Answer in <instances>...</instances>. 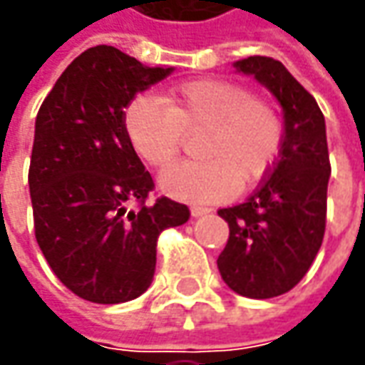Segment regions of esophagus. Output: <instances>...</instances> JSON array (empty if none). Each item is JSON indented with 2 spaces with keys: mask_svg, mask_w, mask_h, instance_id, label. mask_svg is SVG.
I'll return each instance as SVG.
<instances>
[{
  "mask_svg": "<svg viewBox=\"0 0 365 365\" xmlns=\"http://www.w3.org/2000/svg\"><path fill=\"white\" fill-rule=\"evenodd\" d=\"M190 212H192L193 217H200V215H205L212 212V207H205V205H192L190 207Z\"/></svg>",
  "mask_w": 365,
  "mask_h": 365,
  "instance_id": "1",
  "label": "esophagus"
}]
</instances>
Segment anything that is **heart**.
<instances>
[{"label": "heart", "instance_id": "1", "mask_svg": "<svg viewBox=\"0 0 365 365\" xmlns=\"http://www.w3.org/2000/svg\"><path fill=\"white\" fill-rule=\"evenodd\" d=\"M125 131L135 153L158 170L180 153L185 133L203 131L202 162L168 168L160 187L185 202H220L276 165L286 128L274 101L237 81L207 78L168 89L163 101L133 98L125 108Z\"/></svg>", "mask_w": 365, "mask_h": 365}]
</instances>
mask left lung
I'll return each instance as SVG.
<instances>
[{
  "mask_svg": "<svg viewBox=\"0 0 365 365\" xmlns=\"http://www.w3.org/2000/svg\"><path fill=\"white\" fill-rule=\"evenodd\" d=\"M235 68L276 96L286 133L257 190L244 203L217 210L230 225L217 267L235 294L267 299L299 284L324 242L331 172L326 120L314 96L277 59L254 56Z\"/></svg>",
  "mask_w": 365,
  "mask_h": 365,
  "instance_id": "obj_1",
  "label": "left lung"
}]
</instances>
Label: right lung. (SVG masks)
I'll list each match as a JSON object with an SVG mask.
<instances>
[{"mask_svg": "<svg viewBox=\"0 0 365 365\" xmlns=\"http://www.w3.org/2000/svg\"><path fill=\"white\" fill-rule=\"evenodd\" d=\"M172 68H145L111 46L89 47L37 111L29 163L34 230L58 279L93 304L141 296L153 279L158 237L190 220L155 183L125 131V108Z\"/></svg>", "mask_w": 365, "mask_h": 365, "instance_id": "right-lung-1", "label": "right lung"}]
</instances>
